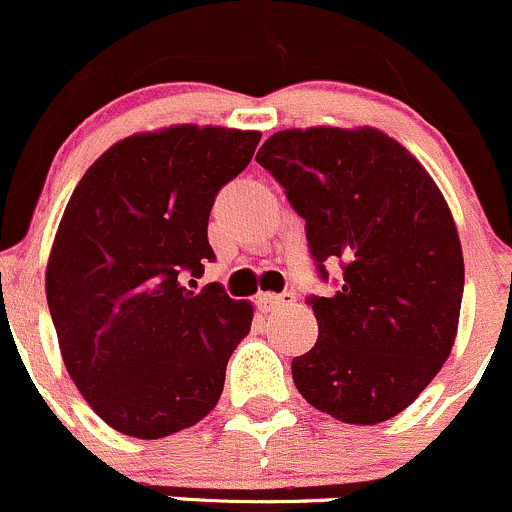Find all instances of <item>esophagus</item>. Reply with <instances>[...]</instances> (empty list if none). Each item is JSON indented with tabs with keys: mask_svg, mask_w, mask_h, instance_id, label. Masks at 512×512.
Instances as JSON below:
<instances>
[{
	"mask_svg": "<svg viewBox=\"0 0 512 512\" xmlns=\"http://www.w3.org/2000/svg\"><path fill=\"white\" fill-rule=\"evenodd\" d=\"M294 301H297V294H294V292L260 294V297H257V304H260L265 311L279 309V306H289V304H294Z\"/></svg>",
	"mask_w": 512,
	"mask_h": 512,
	"instance_id": "1",
	"label": "esophagus"
}]
</instances>
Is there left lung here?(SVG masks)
<instances>
[{"label":"left lung","mask_w":512,"mask_h":512,"mask_svg":"<svg viewBox=\"0 0 512 512\" xmlns=\"http://www.w3.org/2000/svg\"><path fill=\"white\" fill-rule=\"evenodd\" d=\"M306 220L319 270L343 262L333 297H311L319 338L292 360L306 402L346 424L410 407L454 348L464 255L444 193L410 149L375 127L274 132L257 152Z\"/></svg>","instance_id":"1"}]
</instances>
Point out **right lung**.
Returning a JSON list of instances; mask_svg holds the SVG:
<instances>
[{"label": "right lung", "mask_w": 512, "mask_h": 512, "mask_svg": "<svg viewBox=\"0 0 512 512\" xmlns=\"http://www.w3.org/2000/svg\"><path fill=\"white\" fill-rule=\"evenodd\" d=\"M257 129L171 125L112 144L83 174L46 265L68 375L117 432L161 439L218 405L250 301L181 284L213 262L208 215L250 164Z\"/></svg>", "instance_id": "right-lung-1"}]
</instances>
